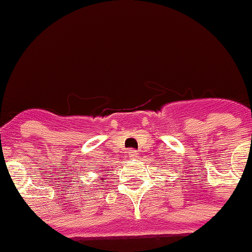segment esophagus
<instances>
[{
	"label": "esophagus",
	"mask_w": 252,
	"mask_h": 252,
	"mask_svg": "<svg viewBox=\"0 0 252 252\" xmlns=\"http://www.w3.org/2000/svg\"><path fill=\"white\" fill-rule=\"evenodd\" d=\"M128 156L130 158H138V151L130 149V150H128Z\"/></svg>",
	"instance_id": "34e87169"
}]
</instances>
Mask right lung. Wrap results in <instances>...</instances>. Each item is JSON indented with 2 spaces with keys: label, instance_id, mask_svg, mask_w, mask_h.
Instances as JSON below:
<instances>
[{
  "label": "right lung",
  "instance_id": "obj_1",
  "mask_svg": "<svg viewBox=\"0 0 252 252\" xmlns=\"http://www.w3.org/2000/svg\"><path fill=\"white\" fill-rule=\"evenodd\" d=\"M98 178H102V177H98ZM102 181H104V180H103V178H102Z\"/></svg>",
  "mask_w": 252,
  "mask_h": 252
}]
</instances>
